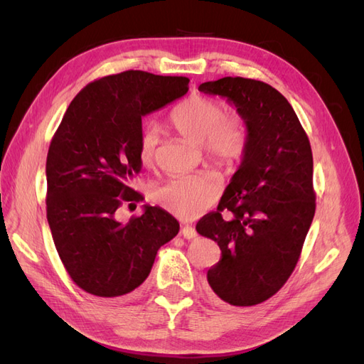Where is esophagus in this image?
Masks as SVG:
<instances>
[{
  "mask_svg": "<svg viewBox=\"0 0 364 364\" xmlns=\"http://www.w3.org/2000/svg\"><path fill=\"white\" fill-rule=\"evenodd\" d=\"M181 235L186 240H193V238L197 237V230L193 226H183L181 229Z\"/></svg>",
  "mask_w": 364,
  "mask_h": 364,
  "instance_id": "obj_1",
  "label": "esophagus"
}]
</instances>
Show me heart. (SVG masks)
Instances as JSON below:
<instances>
[{"label":"heart","instance_id":"obj_1","mask_svg":"<svg viewBox=\"0 0 364 364\" xmlns=\"http://www.w3.org/2000/svg\"><path fill=\"white\" fill-rule=\"evenodd\" d=\"M170 124L182 136L202 144L208 161L215 167L232 170L245 159L250 144V129L243 117L229 115V107L215 97L193 94L176 105L168 115ZM159 144L158 127L142 126L136 153L142 165L150 167L156 159ZM220 188L213 178L202 174L182 176L153 191V202L168 213L194 218L211 208L218 199Z\"/></svg>","mask_w":364,"mask_h":364}]
</instances>
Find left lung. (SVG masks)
Segmentation results:
<instances>
[{"mask_svg": "<svg viewBox=\"0 0 364 364\" xmlns=\"http://www.w3.org/2000/svg\"><path fill=\"white\" fill-rule=\"evenodd\" d=\"M199 90L226 97L250 129L243 164L217 211L196 229L222 250L206 273L209 287L229 305L252 306L277 294L301 258L316 213L310 139L287 98L267 83L223 77ZM223 210L233 214L229 223Z\"/></svg>", "mask_w": 364, "mask_h": 364, "instance_id": "left-lung-1", "label": "left lung"}]
</instances>
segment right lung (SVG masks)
Instances as JSON below:
<instances>
[{"instance_id":"obj_1","label":"right lung","mask_w":364,"mask_h":364,"mask_svg":"<svg viewBox=\"0 0 364 364\" xmlns=\"http://www.w3.org/2000/svg\"><path fill=\"white\" fill-rule=\"evenodd\" d=\"M190 79L129 70L87 83L74 97L47 155V220L65 270L97 297H119L146 281L178 220L147 206L127 223L117 209L141 200V117L182 97Z\"/></svg>"}]
</instances>
